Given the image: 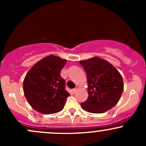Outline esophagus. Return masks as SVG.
<instances>
[{"instance_id":"obj_1","label":"esophagus","mask_w":146,"mask_h":146,"mask_svg":"<svg viewBox=\"0 0 146 146\" xmlns=\"http://www.w3.org/2000/svg\"><path fill=\"white\" fill-rule=\"evenodd\" d=\"M77 90H78V88H74V89H73V93H76V91H77Z\"/></svg>"}]
</instances>
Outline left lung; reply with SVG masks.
I'll use <instances>...</instances> for the list:
<instances>
[{
    "label": "left lung",
    "instance_id": "1",
    "mask_svg": "<svg viewBox=\"0 0 146 146\" xmlns=\"http://www.w3.org/2000/svg\"><path fill=\"white\" fill-rule=\"evenodd\" d=\"M87 74L88 98L81 107L90 113L105 112L117 104L123 90V79L111 64L99 57L80 61Z\"/></svg>",
    "mask_w": 146,
    "mask_h": 146
}]
</instances>
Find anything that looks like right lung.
<instances>
[{"mask_svg": "<svg viewBox=\"0 0 146 146\" xmlns=\"http://www.w3.org/2000/svg\"><path fill=\"white\" fill-rule=\"evenodd\" d=\"M66 64V60L50 55L34 65L26 75L23 82L25 96L38 112L51 114L64 109L70 95L60 75Z\"/></svg>", "mask_w": 146, "mask_h": 146, "instance_id": "1", "label": "right lung"}]
</instances>
